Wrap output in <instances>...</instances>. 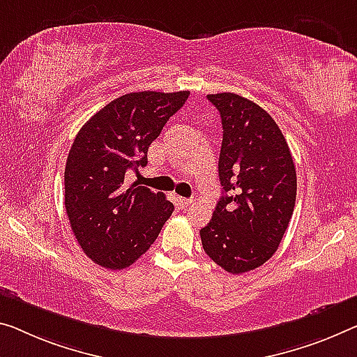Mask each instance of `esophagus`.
<instances>
[{
  "mask_svg": "<svg viewBox=\"0 0 357 357\" xmlns=\"http://www.w3.org/2000/svg\"><path fill=\"white\" fill-rule=\"evenodd\" d=\"M177 202H178V206L182 207V209H186V207L191 206V202H193V201H191V199H186V197H178Z\"/></svg>",
  "mask_w": 357,
  "mask_h": 357,
  "instance_id": "obj_1",
  "label": "esophagus"
}]
</instances>
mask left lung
<instances>
[{
	"label": "left lung",
	"mask_w": 357,
	"mask_h": 357,
	"mask_svg": "<svg viewBox=\"0 0 357 357\" xmlns=\"http://www.w3.org/2000/svg\"><path fill=\"white\" fill-rule=\"evenodd\" d=\"M222 118L218 177L223 196L207 227L204 252L231 274L261 266L292 218L297 172L289 145L265 109L231 92L209 94Z\"/></svg>",
	"instance_id": "1"
}]
</instances>
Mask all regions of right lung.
I'll use <instances>...</instances> for the list:
<instances>
[{
	"instance_id": "obj_1",
	"label": "right lung",
	"mask_w": 357,
	"mask_h": 357,
	"mask_svg": "<svg viewBox=\"0 0 357 357\" xmlns=\"http://www.w3.org/2000/svg\"><path fill=\"white\" fill-rule=\"evenodd\" d=\"M190 91L130 92L114 98L79 132L65 166V211L81 249L108 270H123L150 249L174 204L146 186L124 188Z\"/></svg>"
}]
</instances>
